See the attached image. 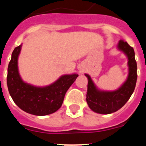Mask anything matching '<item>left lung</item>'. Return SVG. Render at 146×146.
Here are the masks:
<instances>
[{
  "mask_svg": "<svg viewBox=\"0 0 146 146\" xmlns=\"http://www.w3.org/2000/svg\"><path fill=\"white\" fill-rule=\"evenodd\" d=\"M117 47L126 55L129 66L127 79L119 88L113 91H101L94 84L90 75L85 74L88 81L86 101L89 108L99 114H110L121 109L131 97L136 86L137 74L134 49L123 40H120Z\"/></svg>",
  "mask_w": 146,
  "mask_h": 146,
  "instance_id": "left-lung-1",
  "label": "left lung"
}]
</instances>
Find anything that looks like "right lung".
Returning <instances> with one entry per match:
<instances>
[{
    "label": "right lung",
    "instance_id": "right-lung-1",
    "mask_svg": "<svg viewBox=\"0 0 146 146\" xmlns=\"http://www.w3.org/2000/svg\"><path fill=\"white\" fill-rule=\"evenodd\" d=\"M22 44L15 47L8 66L7 86L13 101L23 111L35 115H47L61 107L64 96L78 74H65L50 86L38 87L22 80L18 70V57Z\"/></svg>",
    "mask_w": 146,
    "mask_h": 146
}]
</instances>
